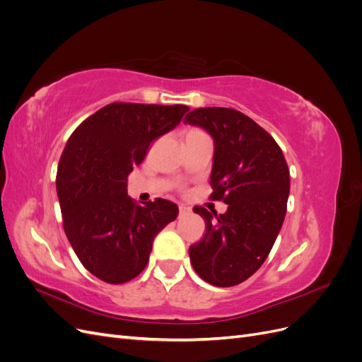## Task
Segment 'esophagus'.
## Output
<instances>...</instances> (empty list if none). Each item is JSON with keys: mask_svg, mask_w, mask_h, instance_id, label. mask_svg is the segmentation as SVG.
Segmentation results:
<instances>
[{"mask_svg": "<svg viewBox=\"0 0 362 362\" xmlns=\"http://www.w3.org/2000/svg\"><path fill=\"white\" fill-rule=\"evenodd\" d=\"M192 213V210L189 206H184V205H180V216H187V214H190Z\"/></svg>", "mask_w": 362, "mask_h": 362, "instance_id": "esophagus-1", "label": "esophagus"}]
</instances>
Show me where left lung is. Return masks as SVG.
Segmentation results:
<instances>
[{
	"instance_id": "1",
	"label": "left lung",
	"mask_w": 362,
	"mask_h": 362,
	"mask_svg": "<svg viewBox=\"0 0 362 362\" xmlns=\"http://www.w3.org/2000/svg\"><path fill=\"white\" fill-rule=\"evenodd\" d=\"M184 124L213 137L211 199H222L225 214L194 206L206 231L189 249L194 272L216 287H233L261 267L287 213L290 170L278 144L234 108H196Z\"/></svg>"
}]
</instances>
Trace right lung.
Segmentation results:
<instances>
[{"label":"right lung","mask_w":362,"mask_h":362,"mask_svg":"<svg viewBox=\"0 0 362 362\" xmlns=\"http://www.w3.org/2000/svg\"><path fill=\"white\" fill-rule=\"evenodd\" d=\"M187 112L181 104L113 103L87 117L64 146L56 180L63 228L81 264L101 281L136 278L156 235L177 218V204L166 199L136 205L127 182L151 141Z\"/></svg>","instance_id":"add662e5"}]
</instances>
